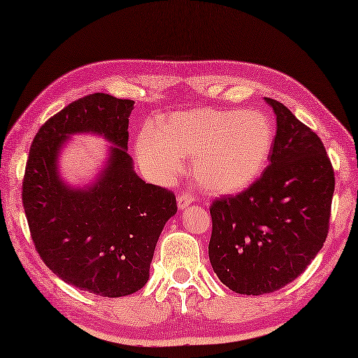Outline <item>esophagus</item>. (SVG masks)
I'll return each mask as SVG.
<instances>
[{
	"label": "esophagus",
	"mask_w": 358,
	"mask_h": 358,
	"mask_svg": "<svg viewBox=\"0 0 358 358\" xmlns=\"http://www.w3.org/2000/svg\"><path fill=\"white\" fill-rule=\"evenodd\" d=\"M192 203H194V195L191 192H183L177 199V204H178V209L180 210L186 209L189 204H192Z\"/></svg>",
	"instance_id": "obj_1"
}]
</instances>
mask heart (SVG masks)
<instances>
[{
    "instance_id": "heart-1",
    "label": "heart",
    "mask_w": 358,
    "mask_h": 358,
    "mask_svg": "<svg viewBox=\"0 0 358 358\" xmlns=\"http://www.w3.org/2000/svg\"><path fill=\"white\" fill-rule=\"evenodd\" d=\"M273 138L271 120L260 110L209 108L175 112L158 127L144 126L135 155L155 178L167 180L192 158L196 185L210 194L245 191L263 173Z\"/></svg>"
}]
</instances>
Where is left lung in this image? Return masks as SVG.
Segmentation results:
<instances>
[{"label": "left lung", "instance_id": "8db88e82", "mask_svg": "<svg viewBox=\"0 0 358 358\" xmlns=\"http://www.w3.org/2000/svg\"><path fill=\"white\" fill-rule=\"evenodd\" d=\"M269 166L258 181L210 206L209 260L223 285L263 295L305 272L328 235L332 164L322 140L280 101Z\"/></svg>", "mask_w": 358, "mask_h": 358}]
</instances>
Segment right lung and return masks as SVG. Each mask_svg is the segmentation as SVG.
<instances>
[{
	"mask_svg": "<svg viewBox=\"0 0 358 358\" xmlns=\"http://www.w3.org/2000/svg\"><path fill=\"white\" fill-rule=\"evenodd\" d=\"M132 100L92 94L45 121L29 152L22 206L45 266L81 291L124 296L148 283L157 241L177 214L175 195L143 181L127 154ZM111 143L90 184L73 187L59 169L72 134Z\"/></svg>",
	"mask_w": 358,
	"mask_h": 358,
	"instance_id": "1",
	"label": "right lung"
}]
</instances>
